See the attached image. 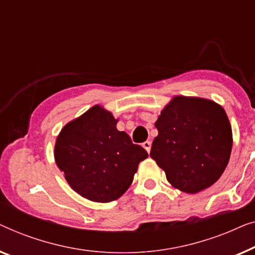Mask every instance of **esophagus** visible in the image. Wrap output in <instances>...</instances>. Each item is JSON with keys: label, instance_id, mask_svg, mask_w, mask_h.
I'll return each instance as SVG.
<instances>
[{"label": "esophagus", "instance_id": "esophagus-1", "mask_svg": "<svg viewBox=\"0 0 255 255\" xmlns=\"http://www.w3.org/2000/svg\"><path fill=\"white\" fill-rule=\"evenodd\" d=\"M142 146L146 150V151L150 152V149H151V142H150V141H145V142L142 144Z\"/></svg>", "mask_w": 255, "mask_h": 255}]
</instances>
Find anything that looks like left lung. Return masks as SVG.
<instances>
[{"label":"left lung","instance_id":"obj_1","mask_svg":"<svg viewBox=\"0 0 255 255\" xmlns=\"http://www.w3.org/2000/svg\"><path fill=\"white\" fill-rule=\"evenodd\" d=\"M150 157L179 191L195 194L216 182L227 167L232 129L221 105L200 97L175 96L155 123Z\"/></svg>","mask_w":255,"mask_h":255}]
</instances>
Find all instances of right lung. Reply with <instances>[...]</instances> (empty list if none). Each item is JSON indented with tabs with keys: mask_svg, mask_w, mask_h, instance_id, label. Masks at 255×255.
Instances as JSON below:
<instances>
[{
	"mask_svg": "<svg viewBox=\"0 0 255 255\" xmlns=\"http://www.w3.org/2000/svg\"><path fill=\"white\" fill-rule=\"evenodd\" d=\"M118 119L100 105L71 120L57 135L54 158L71 188L93 202L119 199L148 158L141 145L117 129Z\"/></svg>",
	"mask_w": 255,
	"mask_h": 255,
	"instance_id": "right-lung-1",
	"label": "right lung"
}]
</instances>
